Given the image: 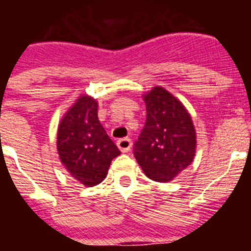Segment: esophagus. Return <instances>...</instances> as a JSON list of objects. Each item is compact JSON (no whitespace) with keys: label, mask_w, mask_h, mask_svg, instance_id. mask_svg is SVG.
Segmentation results:
<instances>
[{"label":"esophagus","mask_w":251,"mask_h":251,"mask_svg":"<svg viewBox=\"0 0 251 251\" xmlns=\"http://www.w3.org/2000/svg\"><path fill=\"white\" fill-rule=\"evenodd\" d=\"M117 146L118 148L121 150V152L123 153H127L128 151L132 148V139L130 138H122L117 142Z\"/></svg>","instance_id":"1"}]
</instances>
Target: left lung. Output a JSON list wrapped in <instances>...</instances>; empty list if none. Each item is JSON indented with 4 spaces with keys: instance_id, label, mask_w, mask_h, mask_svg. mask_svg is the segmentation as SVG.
I'll use <instances>...</instances> for the list:
<instances>
[{
    "instance_id": "8db88e82",
    "label": "left lung",
    "mask_w": 251,
    "mask_h": 251,
    "mask_svg": "<svg viewBox=\"0 0 251 251\" xmlns=\"http://www.w3.org/2000/svg\"><path fill=\"white\" fill-rule=\"evenodd\" d=\"M147 121L134 145V157L148 178L168 182L191 165L196 129L182 101L162 86L143 94Z\"/></svg>"
}]
</instances>
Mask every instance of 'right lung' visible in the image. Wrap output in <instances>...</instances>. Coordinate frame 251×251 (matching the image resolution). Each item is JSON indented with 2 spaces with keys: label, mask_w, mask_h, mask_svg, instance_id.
<instances>
[{
  "label": "right lung",
  "mask_w": 251,
  "mask_h": 251,
  "mask_svg": "<svg viewBox=\"0 0 251 251\" xmlns=\"http://www.w3.org/2000/svg\"><path fill=\"white\" fill-rule=\"evenodd\" d=\"M56 148L69 175L86 187L108 175L112 159L121 154L98 119V101L81 94L60 119Z\"/></svg>",
  "instance_id": "obj_1"
}]
</instances>
